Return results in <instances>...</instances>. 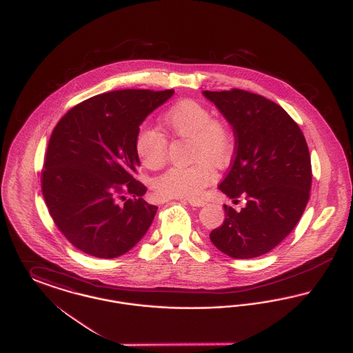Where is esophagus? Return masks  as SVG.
Instances as JSON below:
<instances>
[{
    "label": "esophagus",
    "instance_id": "1",
    "mask_svg": "<svg viewBox=\"0 0 353 353\" xmlns=\"http://www.w3.org/2000/svg\"><path fill=\"white\" fill-rule=\"evenodd\" d=\"M188 202H189L192 206H199V208L205 205L203 200H193V199H192V200H188Z\"/></svg>",
    "mask_w": 353,
    "mask_h": 353
}]
</instances>
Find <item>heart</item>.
<instances>
[{
	"label": "heart",
	"mask_w": 353,
	"mask_h": 353,
	"mask_svg": "<svg viewBox=\"0 0 353 353\" xmlns=\"http://www.w3.org/2000/svg\"><path fill=\"white\" fill-rule=\"evenodd\" d=\"M169 132L189 139L188 167H173L156 179L154 190L163 199H199L214 180V167H222L233 152V134L223 119L212 115L209 107L194 99H181L165 112ZM134 151L147 169H161L168 160V140L153 128L143 127L134 136Z\"/></svg>",
	"instance_id": "obj_1"
}]
</instances>
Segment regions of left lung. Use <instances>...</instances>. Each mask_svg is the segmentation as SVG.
Masks as SVG:
<instances>
[{"instance_id":"1","label":"left lung","mask_w":353,"mask_h":353,"mask_svg":"<svg viewBox=\"0 0 353 353\" xmlns=\"http://www.w3.org/2000/svg\"><path fill=\"white\" fill-rule=\"evenodd\" d=\"M202 94L235 134L234 157L219 189L234 202L245 200L239 212L225 205V221L210 241L235 259L263 255L292 232L310 199L312 168L304 134L262 95L239 88Z\"/></svg>"}]
</instances>
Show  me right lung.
<instances>
[{"instance_id":"obj_1","label":"right lung","mask_w":353,"mask_h":353,"mask_svg":"<svg viewBox=\"0 0 353 353\" xmlns=\"http://www.w3.org/2000/svg\"><path fill=\"white\" fill-rule=\"evenodd\" d=\"M174 90H118L81 101L51 132L41 186L61 233L81 252L115 258L147 233L157 206L136 180L139 125Z\"/></svg>"}]
</instances>
